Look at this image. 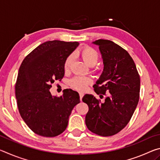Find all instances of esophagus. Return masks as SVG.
I'll return each instance as SVG.
<instances>
[{
    "mask_svg": "<svg viewBox=\"0 0 160 160\" xmlns=\"http://www.w3.org/2000/svg\"><path fill=\"white\" fill-rule=\"evenodd\" d=\"M79 94H80V101H82V97H83V96H84V93H83V92H80V93H79Z\"/></svg>",
    "mask_w": 160,
    "mask_h": 160,
    "instance_id": "obj_1",
    "label": "esophagus"
}]
</instances>
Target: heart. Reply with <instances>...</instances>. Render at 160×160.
<instances>
[{
    "label": "heart",
    "mask_w": 160,
    "mask_h": 160,
    "mask_svg": "<svg viewBox=\"0 0 160 160\" xmlns=\"http://www.w3.org/2000/svg\"><path fill=\"white\" fill-rule=\"evenodd\" d=\"M80 55L83 59V61L85 62V63L90 67L94 66L98 62L99 53L94 48L92 47H87L82 48L80 51ZM72 61H73V56L70 55L64 63V69L66 71L70 70ZM92 80L90 78L77 76L70 80V86L74 89H76L78 90H84L87 88V86L89 84L92 83Z\"/></svg>",
    "instance_id": "obj_1"
}]
</instances>
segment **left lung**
Returning a JSON list of instances; mask_svg holds the SVG:
<instances>
[{
	"label": "left lung",
	"instance_id": "obj_1",
	"mask_svg": "<svg viewBox=\"0 0 160 160\" xmlns=\"http://www.w3.org/2000/svg\"><path fill=\"white\" fill-rule=\"evenodd\" d=\"M104 69L93 88L104 102L92 94H86L82 102L88 105L85 116L88 128L101 136H111L128 123L140 96V76L133 60L127 51L110 40L98 39Z\"/></svg>",
	"mask_w": 160,
	"mask_h": 160
}]
</instances>
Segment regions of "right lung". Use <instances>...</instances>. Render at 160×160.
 Returning a JSON list of instances; mask_svg holds the SVG:
<instances>
[{
  "mask_svg": "<svg viewBox=\"0 0 160 160\" xmlns=\"http://www.w3.org/2000/svg\"><path fill=\"white\" fill-rule=\"evenodd\" d=\"M79 43L46 42L26 56L18 71L15 96L21 117L35 133L55 137L66 129L69 116L80 103L78 92L66 89L52 96L51 84L64 76V63Z\"/></svg>",
  "mask_w": 160,
  "mask_h": 160,
  "instance_id": "right-lung-1",
  "label": "right lung"
}]
</instances>
